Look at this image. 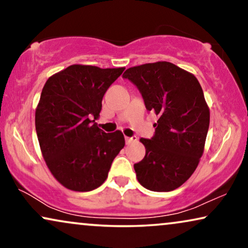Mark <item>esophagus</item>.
Returning <instances> with one entry per match:
<instances>
[{
  "label": "esophagus",
  "mask_w": 248,
  "mask_h": 248,
  "mask_svg": "<svg viewBox=\"0 0 248 248\" xmlns=\"http://www.w3.org/2000/svg\"><path fill=\"white\" fill-rule=\"evenodd\" d=\"M125 141H126L127 144L132 143V142H137L138 138L137 137H125Z\"/></svg>",
  "instance_id": "obj_1"
}]
</instances>
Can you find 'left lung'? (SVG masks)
<instances>
[{
	"instance_id": "obj_1",
	"label": "left lung",
	"mask_w": 248,
	"mask_h": 248,
	"mask_svg": "<svg viewBox=\"0 0 248 248\" xmlns=\"http://www.w3.org/2000/svg\"><path fill=\"white\" fill-rule=\"evenodd\" d=\"M123 78L159 116L154 137L140 139L145 155L134 164L138 181L154 192L174 191L191 177L204 150L210 111L202 88L192 73L169 62L130 67Z\"/></svg>"
}]
</instances>
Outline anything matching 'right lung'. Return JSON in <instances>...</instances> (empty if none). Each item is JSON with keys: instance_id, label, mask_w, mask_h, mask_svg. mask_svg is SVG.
<instances>
[{"instance_id": "obj_1", "label": "right lung", "mask_w": 248, "mask_h": 248, "mask_svg": "<svg viewBox=\"0 0 248 248\" xmlns=\"http://www.w3.org/2000/svg\"><path fill=\"white\" fill-rule=\"evenodd\" d=\"M124 70L74 64L43 88L35 116L37 137L47 167L66 188L99 187L124 148L121 131L105 133L94 123L105 93Z\"/></svg>"}]
</instances>
